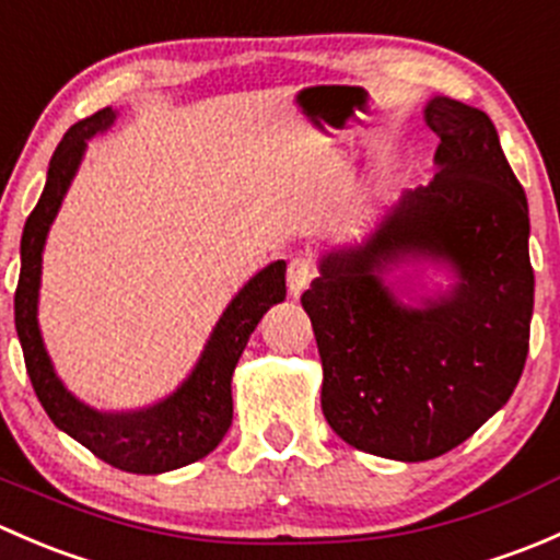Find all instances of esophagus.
<instances>
[{"mask_svg": "<svg viewBox=\"0 0 560 560\" xmlns=\"http://www.w3.org/2000/svg\"><path fill=\"white\" fill-rule=\"evenodd\" d=\"M312 279H314L312 257H308V254H295V257L290 259V268H287V287H290V295L301 298Z\"/></svg>", "mask_w": 560, "mask_h": 560, "instance_id": "34e87169", "label": "esophagus"}]
</instances>
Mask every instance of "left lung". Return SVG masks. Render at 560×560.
Instances as JSON below:
<instances>
[{
	"instance_id": "obj_1",
	"label": "left lung",
	"mask_w": 560,
	"mask_h": 560,
	"mask_svg": "<svg viewBox=\"0 0 560 560\" xmlns=\"http://www.w3.org/2000/svg\"><path fill=\"white\" fill-rule=\"evenodd\" d=\"M422 116L439 135L431 184L404 191L360 244L322 254L301 298L327 425L404 463L450 453L510 400L534 314L528 200L493 121L450 97ZM422 261L451 284L428 291L402 270Z\"/></svg>"
}]
</instances>
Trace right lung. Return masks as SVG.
I'll list each match as a JSON object with an SVG mask.
<instances>
[{
	"label": "right lung",
	"instance_id": "add662e5",
	"mask_svg": "<svg viewBox=\"0 0 560 560\" xmlns=\"http://www.w3.org/2000/svg\"><path fill=\"white\" fill-rule=\"evenodd\" d=\"M118 110L103 107L94 116L72 124L56 145L48 178L35 211L21 235V276L15 290V330L24 349L26 371L45 415L59 431L92 450L100 460L129 474H165L189 466L219 447L233 422V371L244 354L248 336L265 312L287 298V262L276 259L254 273L228 303L213 325L200 358L186 380L156 404L138 411H100L83 404L59 380L39 332V279L43 248L50 224L65 202L67 189L81 167L94 135L116 124Z\"/></svg>",
	"mask_w": 560,
	"mask_h": 560
}]
</instances>
